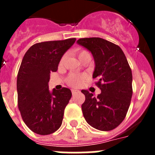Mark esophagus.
Here are the masks:
<instances>
[{
    "mask_svg": "<svg viewBox=\"0 0 155 155\" xmlns=\"http://www.w3.org/2000/svg\"><path fill=\"white\" fill-rule=\"evenodd\" d=\"M79 92L78 90H77V89H72L71 90V93H72V94H76V93Z\"/></svg>",
    "mask_w": 155,
    "mask_h": 155,
    "instance_id": "1",
    "label": "esophagus"
}]
</instances>
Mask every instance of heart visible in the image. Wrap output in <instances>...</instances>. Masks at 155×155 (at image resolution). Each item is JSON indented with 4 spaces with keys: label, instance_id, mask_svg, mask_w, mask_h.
Masks as SVG:
<instances>
[{
    "label": "heart",
    "instance_id": "heart-1",
    "mask_svg": "<svg viewBox=\"0 0 155 155\" xmlns=\"http://www.w3.org/2000/svg\"><path fill=\"white\" fill-rule=\"evenodd\" d=\"M78 53V56L79 59H80V61L81 60V58L84 57V55L87 54V52L86 50H78V51L77 52ZM66 59V55L62 56L61 57V61H60V64H63L65 61ZM86 79V75L85 74H69V76L68 77V78H67V83H68V85H70L71 87H79L80 85H81L82 83L84 82V81Z\"/></svg>",
    "mask_w": 155,
    "mask_h": 155
}]
</instances>
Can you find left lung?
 Returning <instances> with one entry per match:
<instances>
[{"instance_id":"left-lung-1","label":"left lung","mask_w":155,"mask_h":155,"mask_svg":"<svg viewBox=\"0 0 155 155\" xmlns=\"http://www.w3.org/2000/svg\"><path fill=\"white\" fill-rule=\"evenodd\" d=\"M78 43L91 51L95 68L93 78L102 92L98 96L82 90L85 101L81 105L87 123L94 128L109 131L127 116L133 94L132 71L121 48L101 38H82Z\"/></svg>"}]
</instances>
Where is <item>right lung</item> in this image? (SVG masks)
<instances>
[{
    "instance_id": "obj_1",
    "label": "right lung",
    "mask_w": 155,
    "mask_h": 155,
    "mask_svg": "<svg viewBox=\"0 0 155 155\" xmlns=\"http://www.w3.org/2000/svg\"><path fill=\"white\" fill-rule=\"evenodd\" d=\"M76 41H47L32 45L25 53L17 77L18 106L32 132L48 135L62 124L64 109L71 98L69 88L49 91L50 73L56 72L61 57Z\"/></svg>"
}]
</instances>
